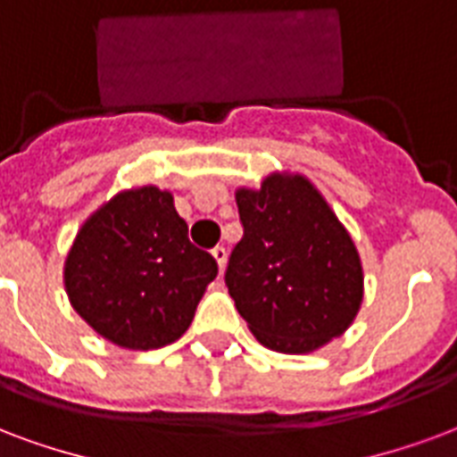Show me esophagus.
Wrapping results in <instances>:
<instances>
[{"instance_id":"34e87169","label":"esophagus","mask_w":457,"mask_h":457,"mask_svg":"<svg viewBox=\"0 0 457 457\" xmlns=\"http://www.w3.org/2000/svg\"><path fill=\"white\" fill-rule=\"evenodd\" d=\"M212 259L218 262L220 273L225 271V263H228V252H225V246H215V249H212Z\"/></svg>"}]
</instances>
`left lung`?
<instances>
[{"mask_svg": "<svg viewBox=\"0 0 457 457\" xmlns=\"http://www.w3.org/2000/svg\"><path fill=\"white\" fill-rule=\"evenodd\" d=\"M245 235L225 283L266 349L310 353L349 329L363 300L356 245L322 194L300 174H271L239 188Z\"/></svg>", "mask_w": 457, "mask_h": 457, "instance_id": "1", "label": "left lung"}]
</instances>
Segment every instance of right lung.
Listing matches in <instances>:
<instances>
[{
    "label": "right lung",
    "instance_id": "obj_1",
    "mask_svg": "<svg viewBox=\"0 0 457 457\" xmlns=\"http://www.w3.org/2000/svg\"><path fill=\"white\" fill-rule=\"evenodd\" d=\"M215 276V259L188 242L174 198L157 186L104 203L77 232L65 262V290L79 317L133 351L177 341Z\"/></svg>",
    "mask_w": 457,
    "mask_h": 457
}]
</instances>
